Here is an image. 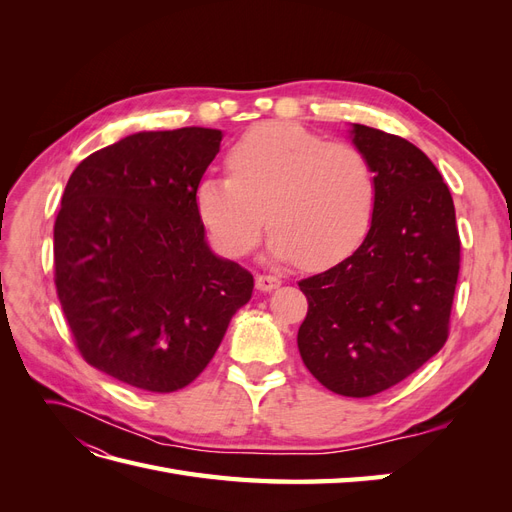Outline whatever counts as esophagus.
<instances>
[{
    "label": "esophagus",
    "mask_w": 512,
    "mask_h": 512,
    "mask_svg": "<svg viewBox=\"0 0 512 512\" xmlns=\"http://www.w3.org/2000/svg\"><path fill=\"white\" fill-rule=\"evenodd\" d=\"M280 277H273V275H256V288L260 292H271L275 288H280Z\"/></svg>",
    "instance_id": "esophagus-1"
}]
</instances>
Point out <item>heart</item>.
Returning <instances> with one entry per match:
<instances>
[{"label":"heart","instance_id":"1","mask_svg":"<svg viewBox=\"0 0 512 512\" xmlns=\"http://www.w3.org/2000/svg\"><path fill=\"white\" fill-rule=\"evenodd\" d=\"M226 162L230 177L207 175L196 185L198 218L220 254H250L267 224L271 260L324 269L367 235L378 183L359 147L267 121L245 132Z\"/></svg>","mask_w":512,"mask_h":512}]
</instances>
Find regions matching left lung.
Returning <instances> with one entry per match:
<instances>
[{
  "label": "left lung",
  "mask_w": 512,
  "mask_h": 512,
  "mask_svg": "<svg viewBox=\"0 0 512 512\" xmlns=\"http://www.w3.org/2000/svg\"><path fill=\"white\" fill-rule=\"evenodd\" d=\"M348 132L376 173V207L352 256L299 282L309 307L297 344L322 386L369 397L444 346L461 243L453 196L421 149L361 123Z\"/></svg>",
  "instance_id": "obj_1"
}]
</instances>
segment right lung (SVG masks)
<instances>
[{"mask_svg": "<svg viewBox=\"0 0 512 512\" xmlns=\"http://www.w3.org/2000/svg\"><path fill=\"white\" fill-rule=\"evenodd\" d=\"M222 136L130 134L76 166L61 196L55 286L76 348L136 389L188 386L252 299V273L211 252L196 211Z\"/></svg>", "mask_w": 512, "mask_h": 512, "instance_id": "add662e5", "label": "right lung"}]
</instances>
